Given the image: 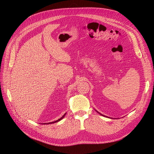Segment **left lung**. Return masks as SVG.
<instances>
[{"label": "left lung", "mask_w": 154, "mask_h": 154, "mask_svg": "<svg viewBox=\"0 0 154 154\" xmlns=\"http://www.w3.org/2000/svg\"><path fill=\"white\" fill-rule=\"evenodd\" d=\"M96 111H97V112L98 113H99V114H100V115H102V116H104V115H103V114H100V112H98V111H97V110H96Z\"/></svg>", "instance_id": "left-lung-1"}]
</instances>
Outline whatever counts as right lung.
<instances>
[{
	"mask_svg": "<svg viewBox=\"0 0 154 154\" xmlns=\"http://www.w3.org/2000/svg\"><path fill=\"white\" fill-rule=\"evenodd\" d=\"M65 114H66V113L65 114H64L63 116H62L60 119H58V120H55V121H54V122H48V123H44V124H53V123H55V122H59V121H60L61 119H63V118H64V116H65Z\"/></svg>",
	"mask_w": 154,
	"mask_h": 154,
	"instance_id": "add662e5",
	"label": "right lung"
}]
</instances>
